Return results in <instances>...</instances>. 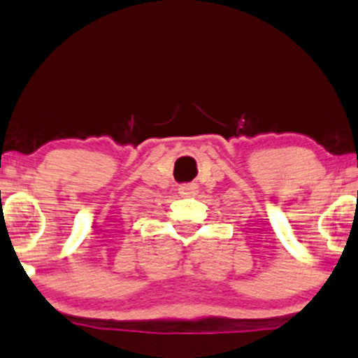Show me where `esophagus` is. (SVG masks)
Here are the masks:
<instances>
[{
    "mask_svg": "<svg viewBox=\"0 0 358 358\" xmlns=\"http://www.w3.org/2000/svg\"><path fill=\"white\" fill-rule=\"evenodd\" d=\"M197 184L194 182H189V184H182V186H179V194L180 196H194V194L197 192Z\"/></svg>",
    "mask_w": 358,
    "mask_h": 358,
    "instance_id": "esophagus-1",
    "label": "esophagus"
}]
</instances>
